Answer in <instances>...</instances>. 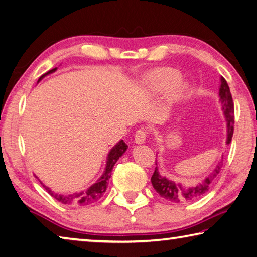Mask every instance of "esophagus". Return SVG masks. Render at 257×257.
<instances>
[{"mask_svg":"<svg viewBox=\"0 0 257 257\" xmlns=\"http://www.w3.org/2000/svg\"><path fill=\"white\" fill-rule=\"evenodd\" d=\"M146 137H147V133H146V130L144 128L138 129L135 134L136 144H144L145 140H146Z\"/></svg>","mask_w":257,"mask_h":257,"instance_id":"esophagus-1","label":"esophagus"}]
</instances>
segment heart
Instances as JSON below:
<instances>
[{
  "instance_id": "obj_1",
  "label": "heart",
  "mask_w": 257,
  "mask_h": 257,
  "mask_svg": "<svg viewBox=\"0 0 257 257\" xmlns=\"http://www.w3.org/2000/svg\"><path fill=\"white\" fill-rule=\"evenodd\" d=\"M180 74L173 69H163L149 78V85L156 91H165L174 87L176 98H184L189 92L190 84L179 81Z\"/></svg>"
}]
</instances>
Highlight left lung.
Segmentation results:
<instances>
[{
	"instance_id": "obj_1",
	"label": "left lung",
	"mask_w": 257,
	"mask_h": 257,
	"mask_svg": "<svg viewBox=\"0 0 257 257\" xmlns=\"http://www.w3.org/2000/svg\"><path fill=\"white\" fill-rule=\"evenodd\" d=\"M219 98L220 103H222L224 117L226 120V127H227V139H226V144L228 145L232 142L234 132V104L229 87L223 77L220 78ZM222 163L223 160L216 165L213 172L210 173L202 183L194 186V187H184L182 184H178L174 182V180L167 179L159 174L158 168L156 167L155 172L152 176L153 187L155 188L156 192L162 196V197L173 203H182L188 202V200L197 199L208 192L209 187L212 186L215 178L217 177L220 169H222Z\"/></svg>"
}]
</instances>
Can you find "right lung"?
<instances>
[{
  "mask_svg": "<svg viewBox=\"0 0 257 257\" xmlns=\"http://www.w3.org/2000/svg\"><path fill=\"white\" fill-rule=\"evenodd\" d=\"M55 70H57V68L50 70V71H48L47 73L42 74L41 77H40L39 81L40 80H42L45 75L54 72ZM127 148H128V146L125 145L123 140H120V142L115 145L114 147L110 150V153L108 154L107 165H105L104 172H103L101 177L97 180V183H94L92 186H90L87 190H83V192H79V193H74V194H70V195H60V194L53 193L51 189L47 187V186H44L41 182L40 183L42 184L45 190H47V192L51 195L53 198L57 199L60 203L68 204V205H78V206H84V205L92 204L94 202H97L98 199L101 198L105 190H107L108 180L110 178V176H111L113 166L115 163H117V160L124 154Z\"/></svg>",
  "mask_w": 257,
  "mask_h": 257,
  "instance_id": "right-lung-1",
  "label": "right lung"
}]
</instances>
